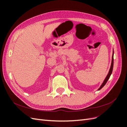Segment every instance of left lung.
Here are the masks:
<instances>
[{"label":"left lung","mask_w":127,"mask_h":127,"mask_svg":"<svg viewBox=\"0 0 127 127\" xmlns=\"http://www.w3.org/2000/svg\"><path fill=\"white\" fill-rule=\"evenodd\" d=\"M113 55H114V51H113V54H112V63H111V67H110V70L109 71V73L108 74H107V75L106 76V78H105L104 80V82H103L102 84L101 85V86H100V87H99L98 89V90H100L101 88L104 86L106 82H107V80H108V79H109L110 77L111 76V75L112 74V70H113Z\"/></svg>","instance_id":"obj_1"}]
</instances>
